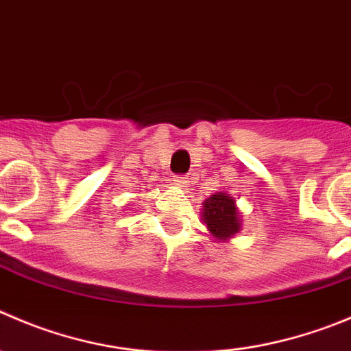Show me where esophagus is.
Returning a JSON list of instances; mask_svg holds the SVG:
<instances>
[{
    "label": "esophagus",
    "instance_id": "esophagus-1",
    "mask_svg": "<svg viewBox=\"0 0 351 351\" xmlns=\"http://www.w3.org/2000/svg\"><path fill=\"white\" fill-rule=\"evenodd\" d=\"M173 181H176V184L178 186H181V188H188L189 186L188 176H176V178H173Z\"/></svg>",
    "mask_w": 351,
    "mask_h": 351
}]
</instances>
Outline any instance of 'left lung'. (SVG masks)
<instances>
[{"label": "left lung", "mask_w": 351, "mask_h": 351, "mask_svg": "<svg viewBox=\"0 0 351 351\" xmlns=\"http://www.w3.org/2000/svg\"><path fill=\"white\" fill-rule=\"evenodd\" d=\"M203 206H205L203 220L212 236L219 239H228L239 231L241 223H239L238 208L231 196H228L226 193H217V195L210 196L203 203Z\"/></svg>", "instance_id": "left-lung-1"}]
</instances>
